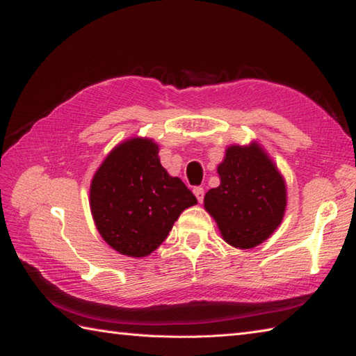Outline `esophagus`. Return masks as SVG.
Listing matches in <instances>:
<instances>
[{"instance_id":"34e87169","label":"esophagus","mask_w":356,"mask_h":356,"mask_svg":"<svg viewBox=\"0 0 356 356\" xmlns=\"http://www.w3.org/2000/svg\"><path fill=\"white\" fill-rule=\"evenodd\" d=\"M193 193L199 202H203V197H205V190H203V186H195Z\"/></svg>"}]
</instances>
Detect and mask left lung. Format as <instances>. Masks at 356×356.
Returning a JSON list of instances; mask_svg holds the SVG:
<instances>
[{
    "instance_id": "obj_1",
    "label": "left lung",
    "mask_w": 356,
    "mask_h": 356,
    "mask_svg": "<svg viewBox=\"0 0 356 356\" xmlns=\"http://www.w3.org/2000/svg\"><path fill=\"white\" fill-rule=\"evenodd\" d=\"M217 171L220 185L207 193L205 208L223 238L240 249L263 243L284 214L283 177L259 145L229 147Z\"/></svg>"
}]
</instances>
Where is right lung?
I'll list each match as a JSON object with an SVG mask.
<instances>
[{
    "instance_id": "obj_1",
    "label": "right lung",
    "mask_w": 356,
    "mask_h": 356,
    "mask_svg": "<svg viewBox=\"0 0 356 356\" xmlns=\"http://www.w3.org/2000/svg\"><path fill=\"white\" fill-rule=\"evenodd\" d=\"M148 139L116 147L96 171L90 207L102 238L119 254L145 257L162 245L184 209L197 203L159 161Z\"/></svg>"
}]
</instances>
